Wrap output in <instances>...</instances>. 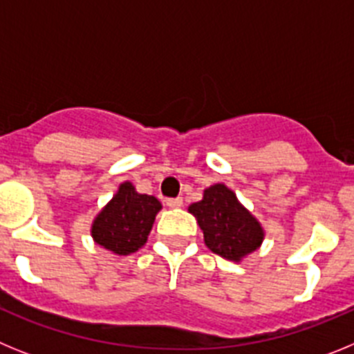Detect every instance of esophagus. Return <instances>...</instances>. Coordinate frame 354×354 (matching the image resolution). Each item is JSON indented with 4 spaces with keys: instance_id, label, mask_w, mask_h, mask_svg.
Masks as SVG:
<instances>
[{
    "instance_id": "34e87169",
    "label": "esophagus",
    "mask_w": 354,
    "mask_h": 354,
    "mask_svg": "<svg viewBox=\"0 0 354 354\" xmlns=\"http://www.w3.org/2000/svg\"><path fill=\"white\" fill-rule=\"evenodd\" d=\"M167 205L170 209H179V207H183V198H179V196H177V198H168L167 200Z\"/></svg>"
}]
</instances>
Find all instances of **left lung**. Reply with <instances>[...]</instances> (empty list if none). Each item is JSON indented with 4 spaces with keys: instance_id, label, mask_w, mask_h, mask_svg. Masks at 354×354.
<instances>
[{
    "instance_id": "obj_1",
    "label": "left lung",
    "mask_w": 354,
    "mask_h": 354,
    "mask_svg": "<svg viewBox=\"0 0 354 354\" xmlns=\"http://www.w3.org/2000/svg\"><path fill=\"white\" fill-rule=\"evenodd\" d=\"M204 232L205 246L227 261L241 262L261 248L264 228L225 184H212L187 207Z\"/></svg>"
}]
</instances>
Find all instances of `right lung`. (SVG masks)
Instances as JSON below:
<instances>
[{
	"label": "right lung",
	"instance_id": "1",
	"mask_svg": "<svg viewBox=\"0 0 354 354\" xmlns=\"http://www.w3.org/2000/svg\"><path fill=\"white\" fill-rule=\"evenodd\" d=\"M161 202L152 195H142L129 180L118 186L117 193L101 209L92 223L97 245L115 255H131L147 243Z\"/></svg>",
	"mask_w": 354,
	"mask_h": 354
}]
</instances>
